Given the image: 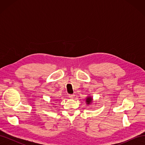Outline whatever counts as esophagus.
<instances>
[{"mask_svg": "<svg viewBox=\"0 0 145 145\" xmlns=\"http://www.w3.org/2000/svg\"><path fill=\"white\" fill-rule=\"evenodd\" d=\"M68 97L70 99H73L74 97V94H68Z\"/></svg>", "mask_w": 145, "mask_h": 145, "instance_id": "obj_1", "label": "esophagus"}]
</instances>
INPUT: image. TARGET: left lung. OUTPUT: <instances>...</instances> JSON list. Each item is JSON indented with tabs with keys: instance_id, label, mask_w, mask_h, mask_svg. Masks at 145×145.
I'll list each match as a JSON object with an SVG mask.
<instances>
[{
	"instance_id": "8db88e82",
	"label": "left lung",
	"mask_w": 145,
	"mask_h": 145,
	"mask_svg": "<svg viewBox=\"0 0 145 145\" xmlns=\"http://www.w3.org/2000/svg\"><path fill=\"white\" fill-rule=\"evenodd\" d=\"M92 101H93V98L91 97H88L86 100V102L87 105H90L92 103Z\"/></svg>"
}]
</instances>
